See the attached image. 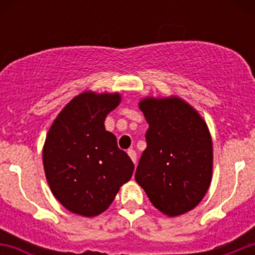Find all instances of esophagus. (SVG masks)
<instances>
[{
	"instance_id": "1",
	"label": "esophagus",
	"mask_w": 255,
	"mask_h": 255,
	"mask_svg": "<svg viewBox=\"0 0 255 255\" xmlns=\"http://www.w3.org/2000/svg\"><path fill=\"white\" fill-rule=\"evenodd\" d=\"M128 154H129V157L131 158V161L136 164V152H135L134 149H129L128 150Z\"/></svg>"
}]
</instances>
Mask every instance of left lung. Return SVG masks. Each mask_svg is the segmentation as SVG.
Masks as SVG:
<instances>
[{
    "instance_id": "1",
    "label": "left lung",
    "mask_w": 255,
    "mask_h": 255,
    "mask_svg": "<svg viewBox=\"0 0 255 255\" xmlns=\"http://www.w3.org/2000/svg\"><path fill=\"white\" fill-rule=\"evenodd\" d=\"M139 108L149 124L135 180L150 203L175 217L200 203L211 185L212 138L197 110L177 97L144 98Z\"/></svg>"
}]
</instances>
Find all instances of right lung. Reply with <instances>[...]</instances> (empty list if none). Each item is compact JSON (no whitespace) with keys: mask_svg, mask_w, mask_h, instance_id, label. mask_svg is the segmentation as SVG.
Segmentation results:
<instances>
[{"mask_svg":"<svg viewBox=\"0 0 255 255\" xmlns=\"http://www.w3.org/2000/svg\"><path fill=\"white\" fill-rule=\"evenodd\" d=\"M120 102L119 93L84 92L65 106L47 134V182L56 199L76 215H101L131 179L134 163L105 128L106 116Z\"/></svg>","mask_w":255,"mask_h":255,"instance_id":"right-lung-1","label":"right lung"}]
</instances>
